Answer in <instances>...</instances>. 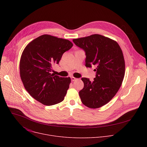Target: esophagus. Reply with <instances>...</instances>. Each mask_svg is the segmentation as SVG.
I'll use <instances>...</instances> for the list:
<instances>
[{
  "label": "esophagus",
  "mask_w": 147,
  "mask_h": 147,
  "mask_svg": "<svg viewBox=\"0 0 147 147\" xmlns=\"http://www.w3.org/2000/svg\"><path fill=\"white\" fill-rule=\"evenodd\" d=\"M71 81H74L76 80H77V78H75V77H71Z\"/></svg>",
  "instance_id": "34e87169"
}]
</instances>
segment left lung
Instances as JSON below:
<instances>
[{
	"instance_id": "1",
	"label": "left lung",
	"mask_w": 147,
	"mask_h": 147,
	"mask_svg": "<svg viewBox=\"0 0 147 147\" xmlns=\"http://www.w3.org/2000/svg\"><path fill=\"white\" fill-rule=\"evenodd\" d=\"M86 52V66L95 65L96 77L92 81L81 78L84 88L79 92L85 106L96 109L108 103L119 91L125 74L122 51L116 41L99 34L73 39Z\"/></svg>"
}]
</instances>
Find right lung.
Wrapping results in <instances>:
<instances>
[{
	"label": "right lung",
	"instance_id": "1",
	"mask_svg": "<svg viewBox=\"0 0 147 147\" xmlns=\"http://www.w3.org/2000/svg\"><path fill=\"white\" fill-rule=\"evenodd\" d=\"M67 39L48 34L32 40L24 48L20 61V74L24 88L37 101L47 106L63 100L70 77L51 74L65 52L73 47Z\"/></svg>",
	"mask_w": 147,
	"mask_h": 147
}]
</instances>
